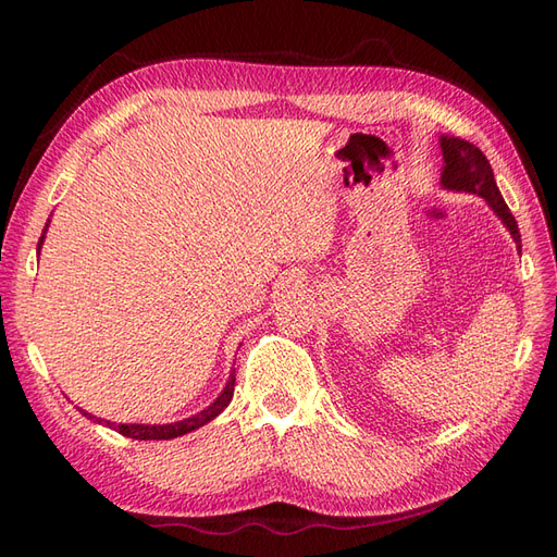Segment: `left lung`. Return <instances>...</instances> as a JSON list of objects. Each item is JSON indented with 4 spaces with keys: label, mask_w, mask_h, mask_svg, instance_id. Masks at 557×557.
<instances>
[{
    "label": "left lung",
    "mask_w": 557,
    "mask_h": 557,
    "mask_svg": "<svg viewBox=\"0 0 557 557\" xmlns=\"http://www.w3.org/2000/svg\"><path fill=\"white\" fill-rule=\"evenodd\" d=\"M444 166H442V185L446 190L455 193H471L485 199V205L495 211V215L509 230V234L516 242V248L520 250V232L516 218L511 215L507 201H504L497 183L493 166L481 150L460 137H440Z\"/></svg>",
    "instance_id": "1"
}]
</instances>
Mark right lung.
Masks as SVG:
<instances>
[{"label":"right lung","instance_id":"1","mask_svg":"<svg viewBox=\"0 0 557 557\" xmlns=\"http://www.w3.org/2000/svg\"><path fill=\"white\" fill-rule=\"evenodd\" d=\"M50 221L46 223L41 237H39V246H37V252L41 250L44 246V239H46V230H48ZM232 395H234V372H230V379L223 387V393L218 395L209 407L205 411H199L190 418H183V420H176V423H164V425H141V423H111V420H104V418H97L88 411L78 409L83 416H86L88 420H92V423L97 425H104L109 430H115L121 432L123 436H129V440H139V442H162V440H176V436H183L188 434L201 425H207L209 420H213L218 413H223L227 409V404L232 401Z\"/></svg>","mask_w":557,"mask_h":557}]
</instances>
